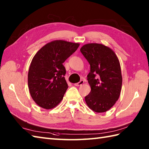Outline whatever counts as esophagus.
Wrapping results in <instances>:
<instances>
[{"label": "esophagus", "instance_id": "obj_1", "mask_svg": "<svg viewBox=\"0 0 149 149\" xmlns=\"http://www.w3.org/2000/svg\"><path fill=\"white\" fill-rule=\"evenodd\" d=\"M83 84H84V81L83 80H81V81H80L79 82V83L74 84V85H75V86H81V85H83Z\"/></svg>", "mask_w": 149, "mask_h": 149}]
</instances>
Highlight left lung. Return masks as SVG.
<instances>
[{"label": "left lung", "mask_w": 149, "mask_h": 149, "mask_svg": "<svg viewBox=\"0 0 149 149\" xmlns=\"http://www.w3.org/2000/svg\"><path fill=\"white\" fill-rule=\"evenodd\" d=\"M80 50L90 65L87 79L91 91L85 97V101L93 111L106 112L118 100L122 90L118 57L111 49L101 43L85 44Z\"/></svg>", "instance_id": "8db88e82"}]
</instances>
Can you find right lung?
Instances as JSON below:
<instances>
[{
    "label": "right lung",
    "instance_id": "right-lung-1",
    "mask_svg": "<svg viewBox=\"0 0 149 149\" xmlns=\"http://www.w3.org/2000/svg\"><path fill=\"white\" fill-rule=\"evenodd\" d=\"M79 45L63 40H54L34 55L28 72V87L37 105L51 109L61 102L68 87L63 63Z\"/></svg>",
    "mask_w": 149,
    "mask_h": 149
}]
</instances>
